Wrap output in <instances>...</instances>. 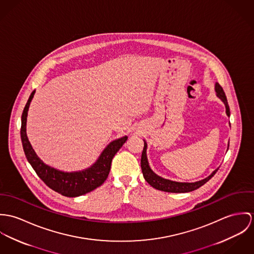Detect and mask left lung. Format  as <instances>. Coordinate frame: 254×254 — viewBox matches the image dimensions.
Here are the masks:
<instances>
[{
	"label": "left lung",
	"instance_id": "8db88e82",
	"mask_svg": "<svg viewBox=\"0 0 254 254\" xmlns=\"http://www.w3.org/2000/svg\"><path fill=\"white\" fill-rule=\"evenodd\" d=\"M215 91H216V95L225 104L226 114L228 117H230V108H229L228 101L226 98L225 92H224L222 86L218 83L215 84ZM146 150H147V143H146V141L144 140V148H143L142 156H141V169H142L143 176H144L145 180L153 188L160 190V191L169 192V193H188V192L194 191L197 188H199L200 186H202L203 184H205L218 170V169H215L209 176L205 177L202 180L197 181V182H190V183L189 182H176V181H172L169 179H165V178L157 175L150 168L148 159H147Z\"/></svg>",
	"mask_w": 254,
	"mask_h": 254
}]
</instances>
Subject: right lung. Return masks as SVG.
Segmentation results:
<instances>
[{
    "mask_svg": "<svg viewBox=\"0 0 254 254\" xmlns=\"http://www.w3.org/2000/svg\"><path fill=\"white\" fill-rule=\"evenodd\" d=\"M34 94L35 90L32 91L24 107L21 117L20 134L25 156L38 176L45 182L47 186L65 197H79L101 186L108 177L114 156L121 149L124 143L127 140V136H124L110 142L100 154L97 161L90 168L82 171L64 172L49 167L37 156L26 134L29 106Z\"/></svg>",
    "mask_w": 254,
    "mask_h": 254,
    "instance_id": "obj_1",
    "label": "right lung"
}]
</instances>
